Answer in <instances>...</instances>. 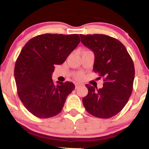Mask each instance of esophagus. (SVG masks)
Here are the masks:
<instances>
[{"label":"esophagus","mask_w":149,"mask_h":149,"mask_svg":"<svg viewBox=\"0 0 149 149\" xmlns=\"http://www.w3.org/2000/svg\"><path fill=\"white\" fill-rule=\"evenodd\" d=\"M75 89H77L78 88L80 87V86H81V84H75Z\"/></svg>","instance_id":"obj_1"}]
</instances>
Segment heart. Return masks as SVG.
<instances>
[{
	"label": "heart",
	"mask_w": 149,
	"mask_h": 149,
	"mask_svg": "<svg viewBox=\"0 0 149 149\" xmlns=\"http://www.w3.org/2000/svg\"><path fill=\"white\" fill-rule=\"evenodd\" d=\"M83 76H84V75H83V74H82L81 72L76 73V74L74 75L75 79H78V80H80V79H81L82 78H83Z\"/></svg>",
	"instance_id": "obj_1"
}]
</instances>
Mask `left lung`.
I'll list each match as a JSON object with an SVG mask.
<instances>
[{
  "mask_svg": "<svg viewBox=\"0 0 149 149\" xmlns=\"http://www.w3.org/2000/svg\"><path fill=\"white\" fill-rule=\"evenodd\" d=\"M94 53V72L104 78L102 88L86 84L88 94L82 102L92 116L109 118L120 112L131 96L134 79L133 61L118 40L102 34L79 35Z\"/></svg>",
  "mask_w": 149,
  "mask_h": 149,
  "instance_id": "1",
  "label": "left lung"
}]
</instances>
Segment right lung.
<instances>
[{
    "label": "right lung",
    "mask_w": 149,
    "mask_h": 149,
    "mask_svg": "<svg viewBox=\"0 0 149 149\" xmlns=\"http://www.w3.org/2000/svg\"><path fill=\"white\" fill-rule=\"evenodd\" d=\"M80 42L77 34L39 35L22 49L15 63L14 75L17 94L25 107L34 116H56L75 89L72 82L52 78L55 65H61Z\"/></svg>",
    "instance_id": "obj_1"
}]
</instances>
